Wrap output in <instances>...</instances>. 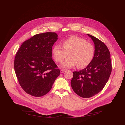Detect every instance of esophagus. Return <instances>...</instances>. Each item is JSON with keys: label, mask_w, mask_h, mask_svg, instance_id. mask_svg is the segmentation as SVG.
I'll use <instances>...</instances> for the list:
<instances>
[{"label": "esophagus", "mask_w": 125, "mask_h": 125, "mask_svg": "<svg viewBox=\"0 0 125 125\" xmlns=\"http://www.w3.org/2000/svg\"><path fill=\"white\" fill-rule=\"evenodd\" d=\"M66 70H65V69H61L60 72H61V73H64V72H66Z\"/></svg>", "instance_id": "obj_1"}]
</instances>
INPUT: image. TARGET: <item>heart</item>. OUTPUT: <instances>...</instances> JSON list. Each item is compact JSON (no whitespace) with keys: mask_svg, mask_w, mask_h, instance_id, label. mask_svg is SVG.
Here are the masks:
<instances>
[{"mask_svg":"<svg viewBox=\"0 0 125 125\" xmlns=\"http://www.w3.org/2000/svg\"><path fill=\"white\" fill-rule=\"evenodd\" d=\"M62 46L55 45L52 49L53 57L63 68H73L78 65L80 68L87 66L92 61L94 53V45L84 39L73 35L62 42Z\"/></svg>","mask_w":125,"mask_h":125,"instance_id":"heart-1","label":"heart"}]
</instances>
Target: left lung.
Returning <instances> with one entry per match:
<instances>
[{
	"instance_id": "8db88e82",
	"label": "left lung",
	"mask_w": 125,
	"mask_h": 125,
	"mask_svg": "<svg viewBox=\"0 0 125 125\" xmlns=\"http://www.w3.org/2000/svg\"><path fill=\"white\" fill-rule=\"evenodd\" d=\"M87 35L94 44V56L85 68L73 72L71 81L73 91L83 98L91 97L101 91L108 82L112 71L110 53L107 47L97 38Z\"/></svg>"
}]
</instances>
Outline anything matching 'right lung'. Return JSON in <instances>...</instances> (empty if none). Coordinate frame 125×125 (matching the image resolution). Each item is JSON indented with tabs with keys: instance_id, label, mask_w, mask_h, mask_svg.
<instances>
[{
	"instance_id": "right-lung-1",
	"label": "right lung",
	"mask_w": 125,
	"mask_h": 125,
	"mask_svg": "<svg viewBox=\"0 0 125 125\" xmlns=\"http://www.w3.org/2000/svg\"><path fill=\"white\" fill-rule=\"evenodd\" d=\"M55 32L35 34L25 41L14 60L19 83L29 94L41 97L47 94L60 75L52 58V47L58 39Z\"/></svg>"
}]
</instances>
